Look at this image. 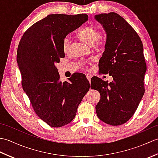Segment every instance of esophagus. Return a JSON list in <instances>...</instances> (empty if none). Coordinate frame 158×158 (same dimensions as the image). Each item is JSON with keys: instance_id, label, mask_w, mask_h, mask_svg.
<instances>
[{"instance_id": "1", "label": "esophagus", "mask_w": 158, "mask_h": 158, "mask_svg": "<svg viewBox=\"0 0 158 158\" xmlns=\"http://www.w3.org/2000/svg\"><path fill=\"white\" fill-rule=\"evenodd\" d=\"M87 79H88V80L89 82H90V81H91V77L90 76H89V75L87 76Z\"/></svg>"}]
</instances>
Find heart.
I'll list each match as a JSON object with an SVG mask.
<instances>
[{
    "instance_id": "heart-1",
    "label": "heart",
    "mask_w": 158,
    "mask_h": 158,
    "mask_svg": "<svg viewBox=\"0 0 158 158\" xmlns=\"http://www.w3.org/2000/svg\"><path fill=\"white\" fill-rule=\"evenodd\" d=\"M77 36L80 41L88 45H94L96 49L102 46L105 41L103 32H98L97 29L93 26H85L77 32ZM70 48V40L65 38L63 41L62 49L64 53H68Z\"/></svg>"
}]
</instances>
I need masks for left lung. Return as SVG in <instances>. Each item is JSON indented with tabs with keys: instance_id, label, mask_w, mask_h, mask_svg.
<instances>
[{
	"instance_id": "obj_1",
	"label": "left lung",
	"mask_w": 158,
	"mask_h": 158,
	"mask_svg": "<svg viewBox=\"0 0 158 158\" xmlns=\"http://www.w3.org/2000/svg\"><path fill=\"white\" fill-rule=\"evenodd\" d=\"M94 19L106 35L99 70L109 73L113 79L110 83L97 77L91 79V88L100 94L96 114L107 124L122 125L135 114L145 93L147 66L143 43L132 26L116 13L95 15Z\"/></svg>"
}]
</instances>
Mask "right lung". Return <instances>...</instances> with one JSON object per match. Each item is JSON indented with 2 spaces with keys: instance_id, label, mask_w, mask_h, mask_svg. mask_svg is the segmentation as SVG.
I'll use <instances>...</instances> for the list:
<instances>
[{
  "instance_id": "right-lung-1",
  "label": "right lung",
  "mask_w": 158,
  "mask_h": 158,
  "mask_svg": "<svg viewBox=\"0 0 158 158\" xmlns=\"http://www.w3.org/2000/svg\"><path fill=\"white\" fill-rule=\"evenodd\" d=\"M88 19L86 14L49 15L31 26L19 41L17 62L23 89L36 115L52 127L71 122L89 89L88 80L81 73L62 82L56 66L65 57L64 39Z\"/></svg>"
}]
</instances>
